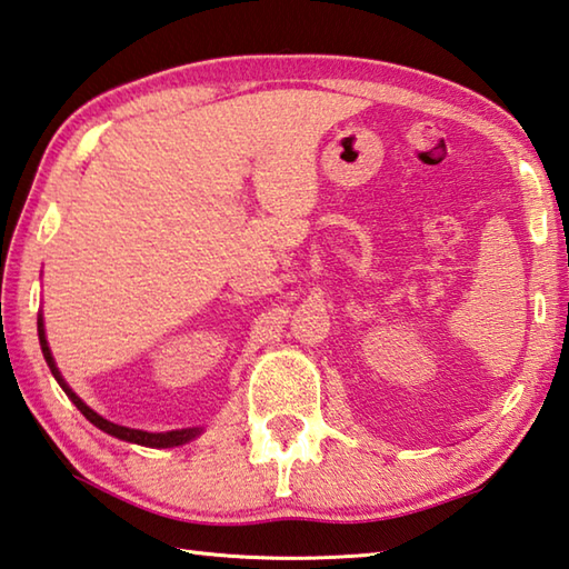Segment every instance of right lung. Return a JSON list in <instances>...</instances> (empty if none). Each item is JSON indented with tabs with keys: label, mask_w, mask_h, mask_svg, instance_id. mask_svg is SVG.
Listing matches in <instances>:
<instances>
[{
	"label": "right lung",
	"mask_w": 569,
	"mask_h": 569,
	"mask_svg": "<svg viewBox=\"0 0 569 569\" xmlns=\"http://www.w3.org/2000/svg\"><path fill=\"white\" fill-rule=\"evenodd\" d=\"M37 333H39V346H41V353H44L47 366L51 370V376L57 378V383L61 386V390L67 392L69 400L74 402V406L81 410V416H84L91 426H97L99 430L109 432V436L119 438V440H127L133 442V446H143V448H177L183 446V442H191L193 438H199L203 428H181V430H167V432H147V430H137V428H127V426H117V422L107 420L104 416H99L97 410H91L84 400H81L74 390L67 386V380L61 378L59 368L54 363V356H51L49 343H47V333H44V318H37Z\"/></svg>",
	"instance_id": "1"
}]
</instances>
